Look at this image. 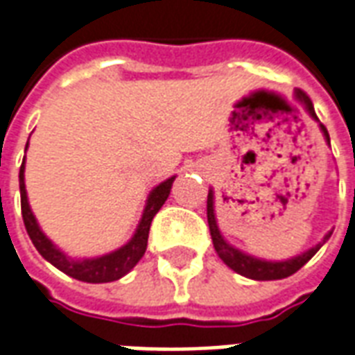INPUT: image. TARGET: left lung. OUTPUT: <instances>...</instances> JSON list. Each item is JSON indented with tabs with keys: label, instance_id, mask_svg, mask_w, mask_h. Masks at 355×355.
Here are the masks:
<instances>
[{
	"label": "left lung",
	"instance_id": "1",
	"mask_svg": "<svg viewBox=\"0 0 355 355\" xmlns=\"http://www.w3.org/2000/svg\"><path fill=\"white\" fill-rule=\"evenodd\" d=\"M297 96L300 98V101L304 102L306 108H308V112H310V116H312L313 119H318L315 112H313V104L312 101H310V96H308L304 91H297ZM320 127L329 142V132L327 129H325V125L321 123ZM207 223H209V232H211V239H213V245H215V251L218 253V257L223 259L224 264H226V266H230L234 272L245 275V277H251V279H259V282H268V279H283V277H289V275H293L295 272H298L300 268L304 266L306 262L312 259L313 254L320 251V247L323 245V243L331 238V234H333V232H329L321 243L312 247L310 251H306V253L300 254V257H295V259H291V261H285V262H268V261H259V259H254V257H249V254L241 253V251L234 249V247L228 245V243L224 241V238L220 236V232H218V226H216V220H215L213 192H209L207 196Z\"/></svg>",
	"mask_w": 355,
	"mask_h": 355
}]
</instances>
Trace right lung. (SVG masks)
I'll return each mask as SVG.
<instances>
[{
	"label": "right lung",
	"mask_w": 355,
	"mask_h": 355,
	"mask_svg": "<svg viewBox=\"0 0 355 355\" xmlns=\"http://www.w3.org/2000/svg\"><path fill=\"white\" fill-rule=\"evenodd\" d=\"M28 146V144H26ZM175 177H171L169 180H165L162 184L155 188L154 192L150 193L148 198L146 209L144 215L140 220L137 234L132 236V239L123 245L121 249H117L114 253L101 257V259H93V261H70L66 254L58 251L57 247L51 243L49 239L45 238V234L40 230V226L35 223L34 215L30 211L26 200V188H24V159L20 165L19 173V184H20V209H22V220L26 226V232L34 247L40 251L45 261H49L55 268H58L60 272H64L66 275H70L73 279L87 283H108L116 282L119 277H123L127 272H131L132 268L137 266V262L142 259V254L146 251L148 245V234H150V224L154 220V216L157 215V211L162 209L165 200L169 198L171 186H173Z\"/></svg>",
	"instance_id": "right-lung-1"
}]
</instances>
